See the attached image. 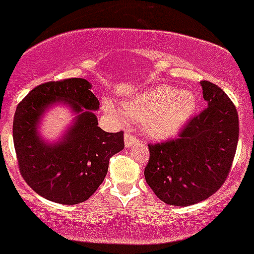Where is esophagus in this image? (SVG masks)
Segmentation results:
<instances>
[{
  "mask_svg": "<svg viewBox=\"0 0 254 254\" xmlns=\"http://www.w3.org/2000/svg\"><path fill=\"white\" fill-rule=\"evenodd\" d=\"M124 139H125V146H126L127 149H128V147L132 146V145H134V144H136V142H138V139L134 138V136H133L132 134H129V133H125Z\"/></svg>",
  "mask_w": 254,
  "mask_h": 254,
  "instance_id": "obj_1",
  "label": "esophagus"
}]
</instances>
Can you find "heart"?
I'll use <instances>...</instances> for the list:
<instances>
[{
    "label": "heart",
    "instance_id": "heart-1",
    "mask_svg": "<svg viewBox=\"0 0 254 254\" xmlns=\"http://www.w3.org/2000/svg\"><path fill=\"white\" fill-rule=\"evenodd\" d=\"M104 113L119 124L127 119L142 121L144 132L156 140H167L178 135L195 112V96L190 91H176L165 85L151 87L120 102V108L105 99Z\"/></svg>",
    "mask_w": 254,
    "mask_h": 254
}]
</instances>
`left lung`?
<instances>
[{"mask_svg": "<svg viewBox=\"0 0 254 254\" xmlns=\"http://www.w3.org/2000/svg\"><path fill=\"white\" fill-rule=\"evenodd\" d=\"M207 108L192 119L180 138L149 145L145 180L165 204L189 206L212 195L229 174L239 140L235 105L223 90L200 81Z\"/></svg>", "mask_w": 254, "mask_h": 254, "instance_id": "left-lung-1", "label": "left lung"}]
</instances>
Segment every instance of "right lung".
I'll return each mask as SVG.
<instances>
[{
    "mask_svg": "<svg viewBox=\"0 0 254 254\" xmlns=\"http://www.w3.org/2000/svg\"><path fill=\"white\" fill-rule=\"evenodd\" d=\"M86 79L72 78L39 85L20 102L13 122V140L22 178L36 193L54 203L87 200L101 186L109 159L124 150V132L98 127V98ZM64 105L74 118L56 141L40 134L45 114Z\"/></svg>",
    "mask_w": 254,
    "mask_h": 254,
    "instance_id": "obj_1",
    "label": "right lung"
}]
</instances>
